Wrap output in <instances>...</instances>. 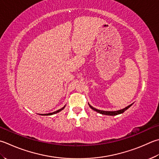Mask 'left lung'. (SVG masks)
Returning a JSON list of instances; mask_svg holds the SVG:
<instances>
[{"label": "left lung", "mask_w": 159, "mask_h": 159, "mask_svg": "<svg viewBox=\"0 0 159 159\" xmlns=\"http://www.w3.org/2000/svg\"><path fill=\"white\" fill-rule=\"evenodd\" d=\"M131 105H132V104H130V105H129L128 107H125V109H122L120 110H118V111H101V110H98L97 109H95V108L91 107V105H89V107L91 108L93 110L95 111L98 112L99 113H101V114H103V115H108V116H116V115H118V114H120V113H124L125 111H126L127 109H129Z\"/></svg>", "instance_id": "obj_1"}]
</instances>
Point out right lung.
I'll return each mask as SVG.
<instances>
[{
    "label": "right lung",
    "instance_id": "right-lung-1",
    "mask_svg": "<svg viewBox=\"0 0 159 159\" xmlns=\"http://www.w3.org/2000/svg\"><path fill=\"white\" fill-rule=\"evenodd\" d=\"M65 108V107H64L63 108H61V109H59L57 111H54L52 113H47V114H43V116H49V115H52V114H55V113H59V111H61V110H63Z\"/></svg>",
    "mask_w": 159,
    "mask_h": 159
}]
</instances>
